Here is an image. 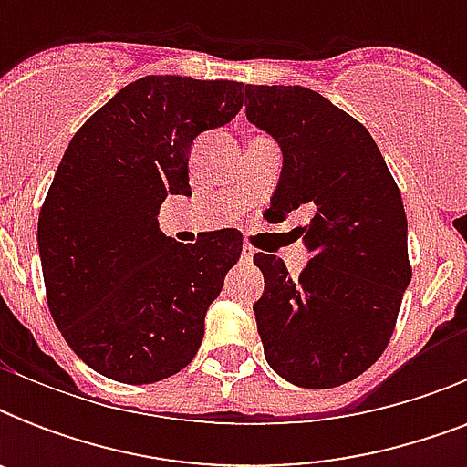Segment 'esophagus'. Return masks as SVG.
I'll use <instances>...</instances> for the list:
<instances>
[{"label": "esophagus", "mask_w": 467, "mask_h": 467, "mask_svg": "<svg viewBox=\"0 0 467 467\" xmlns=\"http://www.w3.org/2000/svg\"><path fill=\"white\" fill-rule=\"evenodd\" d=\"M254 252L256 249L252 247V244H244V247H242V262L252 264V259H254Z\"/></svg>", "instance_id": "obj_1"}]
</instances>
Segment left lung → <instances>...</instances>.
<instances>
[{"mask_svg":"<svg viewBox=\"0 0 467 467\" xmlns=\"http://www.w3.org/2000/svg\"><path fill=\"white\" fill-rule=\"evenodd\" d=\"M247 119L284 152L276 215L307 208L298 227L310 262L298 278L256 252L254 303L264 356L300 388H337L380 358L412 278L402 196L370 133L306 87H244Z\"/></svg>","mask_w":467,"mask_h":467,"instance_id":"left-lung-1","label":"left lung"}]
</instances>
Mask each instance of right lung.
Here are the masks:
<instances>
[{
  "instance_id": "1",
  "label": "right lung",
  "mask_w": 467,
  "mask_h": 467,
  "mask_svg": "<svg viewBox=\"0 0 467 467\" xmlns=\"http://www.w3.org/2000/svg\"><path fill=\"white\" fill-rule=\"evenodd\" d=\"M242 82L150 75L75 133L38 215L47 307L89 368L128 385L189 366L205 310L242 254L233 227L182 244L160 230L169 193L189 196L198 135L230 123Z\"/></svg>"
}]
</instances>
